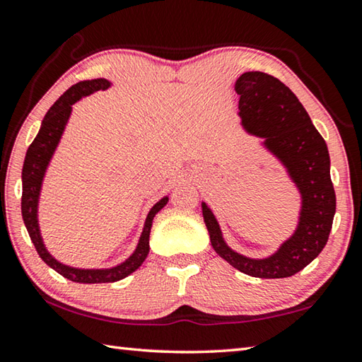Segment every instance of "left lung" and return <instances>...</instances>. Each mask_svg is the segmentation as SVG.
<instances>
[{"mask_svg":"<svg viewBox=\"0 0 362 362\" xmlns=\"http://www.w3.org/2000/svg\"><path fill=\"white\" fill-rule=\"evenodd\" d=\"M234 90L240 95V127L259 137L261 146L281 163L298 188L299 220L294 233L272 255L250 258L226 244L214 212L202 201L210 244L223 259L252 277H291L317 258L329 238L336 214L329 152L304 106L279 78L248 71L239 76Z\"/></svg>","mask_w":362,"mask_h":362,"instance_id":"obj_1","label":"left lung"}]
</instances>
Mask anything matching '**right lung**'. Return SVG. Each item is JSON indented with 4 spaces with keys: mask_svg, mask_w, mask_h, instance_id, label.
Segmentation results:
<instances>
[{
    "mask_svg": "<svg viewBox=\"0 0 362 362\" xmlns=\"http://www.w3.org/2000/svg\"><path fill=\"white\" fill-rule=\"evenodd\" d=\"M110 87H112V82L107 81V78L100 77L91 78V81H82L72 85L71 88L64 91V93L55 101L54 106L47 110V114H45L41 123V128H39V133L36 134L35 141L31 142L28 150H26L22 169V216L26 231L30 234V239L33 244H35L37 255L41 256L45 264L54 269V271H57L60 275H63L64 279L76 281V284H110V281H117L128 277V275L133 274L136 269H139L148 255L150 229H152L155 215L158 214L169 201V196H164V198H161L152 209H150L134 252L123 262L114 267H72L68 264H63V262L54 258L47 247H45L37 218L39 198H41L42 182L45 173H47L49 164L52 161V156H54L58 144L62 141L64 129H66V124L69 122L72 104L81 101L85 96L93 95L95 91L107 90Z\"/></svg>",
    "mask_w": 362,
    "mask_h": 362,
    "instance_id": "add662e5",
    "label": "right lung"
}]
</instances>
